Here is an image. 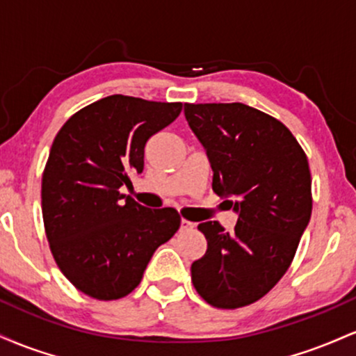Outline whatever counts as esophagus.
I'll return each instance as SVG.
<instances>
[{
  "instance_id": "obj_1",
  "label": "esophagus",
  "mask_w": 356,
  "mask_h": 356,
  "mask_svg": "<svg viewBox=\"0 0 356 356\" xmlns=\"http://www.w3.org/2000/svg\"><path fill=\"white\" fill-rule=\"evenodd\" d=\"M192 227H194V222H191L187 219H181V231H189Z\"/></svg>"
}]
</instances>
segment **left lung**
Returning a JSON list of instances; mask_svg holds the SVG:
<instances>
[{"label":"left lung","mask_w":356,"mask_h":356,"mask_svg":"<svg viewBox=\"0 0 356 356\" xmlns=\"http://www.w3.org/2000/svg\"><path fill=\"white\" fill-rule=\"evenodd\" d=\"M206 149L212 191L239 214L234 231L201 222L207 251L191 266L192 284L214 308L261 300L291 264L312 218V174L305 150L275 117L239 104H186Z\"/></svg>","instance_id":"8db88e82"}]
</instances>
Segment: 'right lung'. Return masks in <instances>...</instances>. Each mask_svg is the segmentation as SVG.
Instances as JSON below:
<instances>
[{
	"instance_id": "obj_1",
	"label": "right lung",
	"mask_w": 356,
	"mask_h": 356,
	"mask_svg": "<svg viewBox=\"0 0 356 356\" xmlns=\"http://www.w3.org/2000/svg\"><path fill=\"white\" fill-rule=\"evenodd\" d=\"M181 102L110 95L65 122L42 177L47 239L60 271L100 301L120 300L142 281L150 257L177 232L172 207L147 209L122 194L144 170V149L172 124Z\"/></svg>"
}]
</instances>
